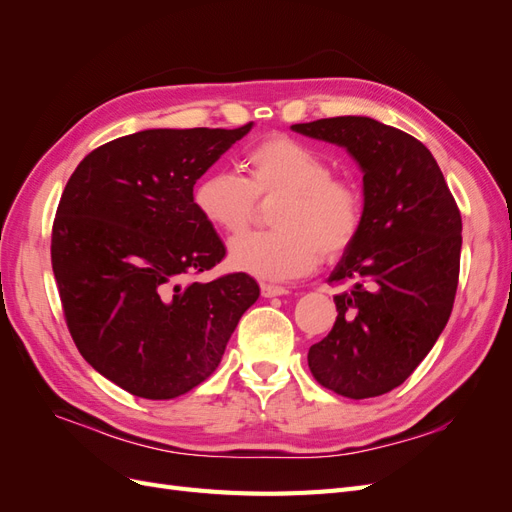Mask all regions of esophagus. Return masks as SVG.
<instances>
[{
    "label": "esophagus",
    "instance_id": "obj_1",
    "mask_svg": "<svg viewBox=\"0 0 512 512\" xmlns=\"http://www.w3.org/2000/svg\"><path fill=\"white\" fill-rule=\"evenodd\" d=\"M260 292H262V297L271 299V297H282V294H288V288L275 286V284H260Z\"/></svg>",
    "mask_w": 512,
    "mask_h": 512
}]
</instances>
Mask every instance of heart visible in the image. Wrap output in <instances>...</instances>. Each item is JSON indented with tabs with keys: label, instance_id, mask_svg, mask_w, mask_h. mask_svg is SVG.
<instances>
[{
	"label": "heart",
	"instance_id": "obj_1",
	"mask_svg": "<svg viewBox=\"0 0 512 512\" xmlns=\"http://www.w3.org/2000/svg\"><path fill=\"white\" fill-rule=\"evenodd\" d=\"M245 177L209 170L192 188V203L209 226L237 235L252 222L258 198L280 196L275 228L230 241L232 267L260 280H290L312 271L320 256H342L365 222V194L356 181L335 177L329 160L301 141L275 134L243 158Z\"/></svg>",
	"mask_w": 512,
	"mask_h": 512
}]
</instances>
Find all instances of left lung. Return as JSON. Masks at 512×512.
I'll return each mask as SVG.
<instances>
[{
  "mask_svg": "<svg viewBox=\"0 0 512 512\" xmlns=\"http://www.w3.org/2000/svg\"><path fill=\"white\" fill-rule=\"evenodd\" d=\"M294 132L344 147L363 170L365 222L329 282L331 333L307 352L314 378L350 399L406 382L453 312L461 213L438 162L414 136L371 117L294 123Z\"/></svg>",
  "mask_w": 512,
  "mask_h": 512,
  "instance_id": "8db88e82",
  "label": "left lung"
}]
</instances>
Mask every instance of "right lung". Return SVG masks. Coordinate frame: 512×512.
I'll return each mask as SVG.
<instances>
[{"label":"right lung","mask_w":512,"mask_h":512,"mask_svg":"<svg viewBox=\"0 0 512 512\" xmlns=\"http://www.w3.org/2000/svg\"><path fill=\"white\" fill-rule=\"evenodd\" d=\"M252 130H143L76 166L53 222L51 262L83 359L136 397L173 399L220 365L260 288L247 273L190 277L226 256L192 203L196 179Z\"/></svg>","instance_id":"add662e5"}]
</instances>
